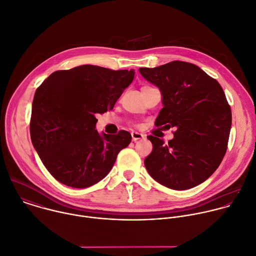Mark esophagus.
Returning <instances> with one entry per match:
<instances>
[{
  "instance_id": "1",
  "label": "esophagus",
  "mask_w": 256,
  "mask_h": 256,
  "mask_svg": "<svg viewBox=\"0 0 256 256\" xmlns=\"http://www.w3.org/2000/svg\"><path fill=\"white\" fill-rule=\"evenodd\" d=\"M144 134H140V132H132V142H136L138 140H142L144 138Z\"/></svg>"
}]
</instances>
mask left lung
<instances>
[{
  "mask_svg": "<svg viewBox=\"0 0 256 256\" xmlns=\"http://www.w3.org/2000/svg\"><path fill=\"white\" fill-rule=\"evenodd\" d=\"M138 70L162 94L164 108L156 126L176 128L168 144L148 136L152 152L144 160L146 168L172 190L202 184L218 170L228 150L232 110L222 86L198 66L182 60Z\"/></svg>",
  "mask_w": 256,
  "mask_h": 256,
  "instance_id": "1",
  "label": "left lung"
}]
</instances>
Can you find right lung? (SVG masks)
Listing matches in <instances>:
<instances>
[{"instance_id": "add662e5", "label": "right lung", "mask_w": 256, "mask_h": 256, "mask_svg": "<svg viewBox=\"0 0 256 256\" xmlns=\"http://www.w3.org/2000/svg\"><path fill=\"white\" fill-rule=\"evenodd\" d=\"M134 70L84 64L54 72L36 88L30 122V140L48 172L60 184L88 188L112 170L132 142L126 130L100 136L96 114L114 108L132 84Z\"/></svg>"}]
</instances>
